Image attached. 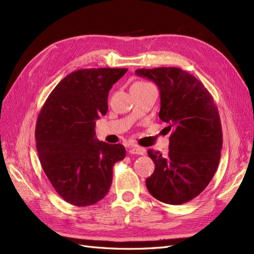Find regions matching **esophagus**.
Wrapping results in <instances>:
<instances>
[{
    "label": "esophagus",
    "instance_id": "esophagus-1",
    "mask_svg": "<svg viewBox=\"0 0 254 254\" xmlns=\"http://www.w3.org/2000/svg\"><path fill=\"white\" fill-rule=\"evenodd\" d=\"M145 149L143 147H140V146H130L129 147V152L132 153V155H144Z\"/></svg>",
    "mask_w": 254,
    "mask_h": 254
}]
</instances>
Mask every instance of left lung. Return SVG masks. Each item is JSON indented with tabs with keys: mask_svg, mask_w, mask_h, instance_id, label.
I'll list each match as a JSON object with an SVG mask.
<instances>
[{
	"mask_svg": "<svg viewBox=\"0 0 254 254\" xmlns=\"http://www.w3.org/2000/svg\"><path fill=\"white\" fill-rule=\"evenodd\" d=\"M135 74L156 82L159 118L172 130L167 157L148 150L155 172L146 188L161 202L186 203L207 187L218 167L222 130L217 106L203 83L182 68H139Z\"/></svg>",
	"mask_w": 254,
	"mask_h": 254,
	"instance_id": "1",
	"label": "left lung"
}]
</instances>
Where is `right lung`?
Wrapping results in <instances>:
<instances>
[{
  "instance_id": "right-lung-1",
  "label": "right lung",
  "mask_w": 254,
  "mask_h": 254,
  "mask_svg": "<svg viewBox=\"0 0 254 254\" xmlns=\"http://www.w3.org/2000/svg\"><path fill=\"white\" fill-rule=\"evenodd\" d=\"M127 68H83L66 75L38 115L36 146L43 171L64 200L96 203L108 193L113 165L126 156L121 144L95 137V121L108 111V94Z\"/></svg>"
}]
</instances>
